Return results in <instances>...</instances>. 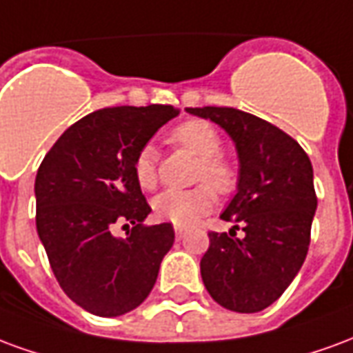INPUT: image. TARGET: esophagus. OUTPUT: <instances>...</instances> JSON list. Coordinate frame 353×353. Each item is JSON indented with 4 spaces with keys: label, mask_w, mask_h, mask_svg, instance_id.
Wrapping results in <instances>:
<instances>
[{
    "label": "esophagus",
    "mask_w": 353,
    "mask_h": 353,
    "mask_svg": "<svg viewBox=\"0 0 353 353\" xmlns=\"http://www.w3.org/2000/svg\"><path fill=\"white\" fill-rule=\"evenodd\" d=\"M185 234H187V230H185L183 227H176V238H177V240H181Z\"/></svg>",
    "instance_id": "34e87169"
}]
</instances>
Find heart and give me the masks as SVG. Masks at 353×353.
<instances>
[{
  "instance_id": "obj_1",
  "label": "heart",
  "mask_w": 353,
  "mask_h": 353,
  "mask_svg": "<svg viewBox=\"0 0 353 353\" xmlns=\"http://www.w3.org/2000/svg\"><path fill=\"white\" fill-rule=\"evenodd\" d=\"M172 143L200 159L194 179L202 181L199 187L187 191L159 192L153 199V214L159 221L172 223L176 227H191L215 206V192L229 194L236 187V172L221 154V136L214 126L200 119H189L177 124L170 134ZM132 174L136 183L151 191L159 179L157 151L153 145H141L132 162Z\"/></svg>"
}]
</instances>
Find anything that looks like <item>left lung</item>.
I'll return each mask as SVG.
<instances>
[{
  "instance_id": "8db88e82",
  "label": "left lung",
  "mask_w": 353,
  "mask_h": 353,
  "mask_svg": "<svg viewBox=\"0 0 353 353\" xmlns=\"http://www.w3.org/2000/svg\"><path fill=\"white\" fill-rule=\"evenodd\" d=\"M219 124L234 141L240 161L238 191L221 214L245 230L210 232L200 261L208 293L240 314L265 310L289 288L310 245L318 208L308 154L295 139L259 117L234 108H187Z\"/></svg>"
}]
</instances>
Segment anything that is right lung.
Masks as SVG:
<instances>
[{"label":"right lung","instance_id":"1","mask_svg":"<svg viewBox=\"0 0 353 353\" xmlns=\"http://www.w3.org/2000/svg\"><path fill=\"white\" fill-rule=\"evenodd\" d=\"M174 105L98 109L72 124L45 154L35 177V225L60 288L81 308L115 318L151 293L174 245L172 223L143 225L151 212L132 174L141 145ZM132 225L127 238L117 224Z\"/></svg>","mask_w":353,"mask_h":353}]
</instances>
